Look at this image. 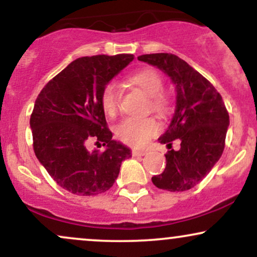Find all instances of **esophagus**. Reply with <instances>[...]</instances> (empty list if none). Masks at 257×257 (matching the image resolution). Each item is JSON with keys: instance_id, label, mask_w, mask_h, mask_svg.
I'll return each instance as SVG.
<instances>
[{"instance_id": "34e87169", "label": "esophagus", "mask_w": 257, "mask_h": 257, "mask_svg": "<svg viewBox=\"0 0 257 257\" xmlns=\"http://www.w3.org/2000/svg\"><path fill=\"white\" fill-rule=\"evenodd\" d=\"M133 156H134V157H141V156H145V155H147V151L146 150H133Z\"/></svg>"}]
</instances>
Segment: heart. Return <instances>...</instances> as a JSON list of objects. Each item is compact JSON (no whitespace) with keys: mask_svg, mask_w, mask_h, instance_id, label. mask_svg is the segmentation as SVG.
I'll list each match as a JSON object with an SVG mask.
<instances>
[{"mask_svg":"<svg viewBox=\"0 0 257 257\" xmlns=\"http://www.w3.org/2000/svg\"><path fill=\"white\" fill-rule=\"evenodd\" d=\"M131 83L140 88L149 96L150 110L158 114H164L169 108L166 96L162 94L163 81L153 70H143L129 78ZM102 110L106 114H113L118 104V93L114 84H107L101 93ZM158 131V125L153 118H124L117 125L116 135L123 143L132 146L145 145L150 138Z\"/></svg>","mask_w":257,"mask_h":257,"instance_id":"1","label":"heart"}]
</instances>
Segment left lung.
<instances>
[{"label":"left lung","instance_id":"left-lung-1","mask_svg":"<svg viewBox=\"0 0 257 257\" xmlns=\"http://www.w3.org/2000/svg\"><path fill=\"white\" fill-rule=\"evenodd\" d=\"M138 60L166 73L176 91L175 111L158 141L172 147L170 143L180 139L181 145L178 151H168L166 169L152 182L170 192L187 191L208 175L222 155L228 112L214 85L176 55L155 53Z\"/></svg>","mask_w":257,"mask_h":257}]
</instances>
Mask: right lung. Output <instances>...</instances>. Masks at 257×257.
I'll list each match as a JSON object with an SVG mask.
<instances>
[{
	"label": "right lung",
	"mask_w": 257,
	"mask_h": 257,
	"mask_svg": "<svg viewBox=\"0 0 257 257\" xmlns=\"http://www.w3.org/2000/svg\"><path fill=\"white\" fill-rule=\"evenodd\" d=\"M133 59V54L78 58L38 94L30 118L35 155L64 190L77 196L106 192L122 162L132 157L128 146L112 140L100 98ZM91 140L104 142L105 151L89 152Z\"/></svg>",
	"instance_id": "add662e5"
}]
</instances>
